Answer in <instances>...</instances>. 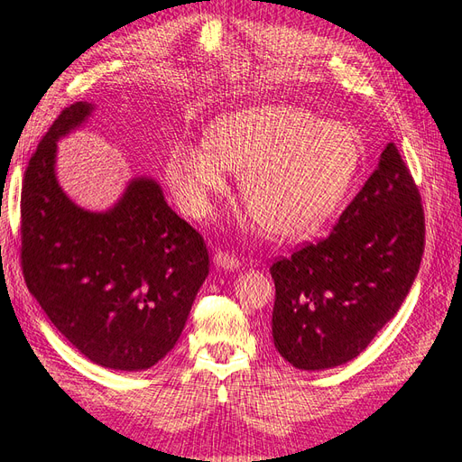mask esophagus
<instances>
[{
	"label": "esophagus",
	"mask_w": 462,
	"mask_h": 462,
	"mask_svg": "<svg viewBox=\"0 0 462 462\" xmlns=\"http://www.w3.org/2000/svg\"><path fill=\"white\" fill-rule=\"evenodd\" d=\"M214 263L217 265V268L227 270V272H233V270H236L241 265L239 258H236L235 254L223 253V250H217V253L214 254Z\"/></svg>",
	"instance_id": "34e87169"
}]
</instances>
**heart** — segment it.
Returning <instances> with one entry per match:
<instances>
[{"instance_id": "b5f03b06", "label": "heart", "mask_w": 462, "mask_h": 462, "mask_svg": "<svg viewBox=\"0 0 462 462\" xmlns=\"http://www.w3.org/2000/svg\"><path fill=\"white\" fill-rule=\"evenodd\" d=\"M358 163L351 129L299 106L265 104L219 116L204 144H177L167 180L180 209L202 219L227 190L226 170L241 173L253 223L279 241H302L333 214Z\"/></svg>"}]
</instances>
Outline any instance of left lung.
Returning <instances> with one entry per match:
<instances>
[{"instance_id": "1", "label": "left lung", "mask_w": 462, "mask_h": 462, "mask_svg": "<svg viewBox=\"0 0 462 462\" xmlns=\"http://www.w3.org/2000/svg\"><path fill=\"white\" fill-rule=\"evenodd\" d=\"M420 192L393 143L318 243L273 262V345L299 370L358 356L407 299L424 254Z\"/></svg>"}]
</instances>
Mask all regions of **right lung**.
I'll use <instances>...</instances> for the list:
<instances>
[{"mask_svg":"<svg viewBox=\"0 0 462 462\" xmlns=\"http://www.w3.org/2000/svg\"><path fill=\"white\" fill-rule=\"evenodd\" d=\"M94 104L65 107L24 171L21 265L51 324L94 365L138 372L171 351L208 277L202 235L136 177L106 212L77 206L55 177L58 141Z\"/></svg>","mask_w":462,"mask_h":462,"instance_id":"obj_1","label":"right lung"}]
</instances>
